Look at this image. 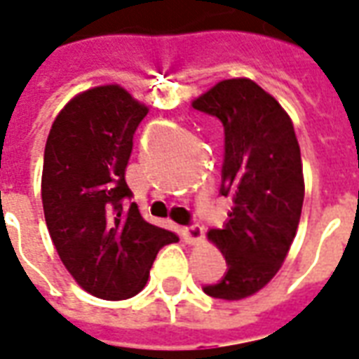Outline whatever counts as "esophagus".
<instances>
[{
    "label": "esophagus",
    "instance_id": "34e87169",
    "mask_svg": "<svg viewBox=\"0 0 359 359\" xmlns=\"http://www.w3.org/2000/svg\"><path fill=\"white\" fill-rule=\"evenodd\" d=\"M182 237L187 245H198L201 241L205 239V229L201 226H189L183 227Z\"/></svg>",
    "mask_w": 359,
    "mask_h": 359
}]
</instances>
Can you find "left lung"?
<instances>
[{
    "instance_id": "8db88e82",
    "label": "left lung",
    "mask_w": 359,
    "mask_h": 359,
    "mask_svg": "<svg viewBox=\"0 0 359 359\" xmlns=\"http://www.w3.org/2000/svg\"><path fill=\"white\" fill-rule=\"evenodd\" d=\"M191 107L224 124L219 193L233 201L224 229L206 235L226 258L227 273L205 292L241 300L276 277L297 235L304 203L297 133L276 97L248 78L222 80Z\"/></svg>"
}]
</instances>
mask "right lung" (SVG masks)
Masks as SVG:
<instances>
[{"instance_id": "right-lung-1", "label": "right lung", "mask_w": 359, "mask_h": 359, "mask_svg": "<svg viewBox=\"0 0 359 359\" xmlns=\"http://www.w3.org/2000/svg\"><path fill=\"white\" fill-rule=\"evenodd\" d=\"M147 104L107 83L72 97L47 135L41 203L57 255L86 292L126 300L147 285L156 252L177 235L149 224L126 183Z\"/></svg>"}]
</instances>
